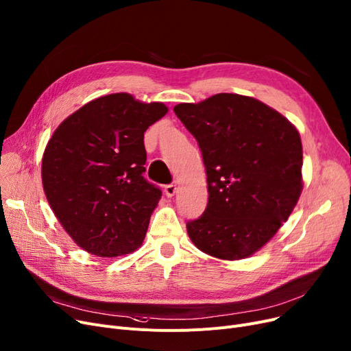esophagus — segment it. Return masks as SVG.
Here are the masks:
<instances>
[{
    "mask_svg": "<svg viewBox=\"0 0 351 351\" xmlns=\"http://www.w3.org/2000/svg\"><path fill=\"white\" fill-rule=\"evenodd\" d=\"M176 185H173V184H171V185H166L165 186V193H166V196L167 197H171V196H173L175 193H176Z\"/></svg>",
    "mask_w": 351,
    "mask_h": 351,
    "instance_id": "1",
    "label": "esophagus"
}]
</instances>
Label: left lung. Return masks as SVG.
<instances>
[{"label": "left lung", "instance_id": "1", "mask_svg": "<svg viewBox=\"0 0 351 351\" xmlns=\"http://www.w3.org/2000/svg\"><path fill=\"white\" fill-rule=\"evenodd\" d=\"M173 112L202 152L208 204L186 222L205 254L241 260L276 235L301 189L302 147L289 121L260 100L219 93Z\"/></svg>", "mask_w": 351, "mask_h": 351}]
</instances>
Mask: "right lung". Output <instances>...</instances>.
<instances>
[{"instance_id": "add662e5", "label": "right lung", "mask_w": 351, "mask_h": 351, "mask_svg": "<svg viewBox=\"0 0 351 351\" xmlns=\"http://www.w3.org/2000/svg\"><path fill=\"white\" fill-rule=\"evenodd\" d=\"M166 113L163 103L114 93L84 104L49 141L41 165L45 196L87 252L113 258L142 245L162 196L143 176V138Z\"/></svg>"}]
</instances>
